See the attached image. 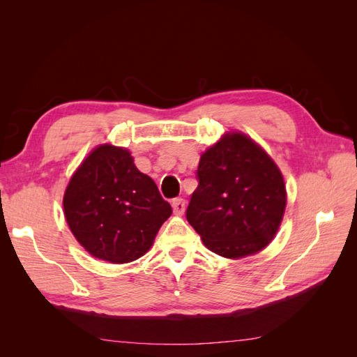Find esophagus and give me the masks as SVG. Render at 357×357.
<instances>
[{"instance_id": "1", "label": "esophagus", "mask_w": 357, "mask_h": 357, "mask_svg": "<svg viewBox=\"0 0 357 357\" xmlns=\"http://www.w3.org/2000/svg\"><path fill=\"white\" fill-rule=\"evenodd\" d=\"M172 210H174V214L181 215L186 210V201L183 198H176L172 199Z\"/></svg>"}]
</instances>
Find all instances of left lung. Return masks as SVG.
<instances>
[{"mask_svg":"<svg viewBox=\"0 0 357 357\" xmlns=\"http://www.w3.org/2000/svg\"><path fill=\"white\" fill-rule=\"evenodd\" d=\"M197 178L186 219L213 253L240 259L271 243L286 208L284 180L252 138L225 134L202 153Z\"/></svg>","mask_w":357,"mask_h":357,"instance_id":"left-lung-1","label":"left lung"}]
</instances>
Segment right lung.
<instances>
[{
  "label": "right lung",
  "instance_id": "add662e5",
  "mask_svg": "<svg viewBox=\"0 0 357 357\" xmlns=\"http://www.w3.org/2000/svg\"><path fill=\"white\" fill-rule=\"evenodd\" d=\"M171 213L131 153L110 144L92 150L63 195V214L75 240L93 257L112 264L142 257Z\"/></svg>",
  "mask_w": 357,
  "mask_h": 357
}]
</instances>
